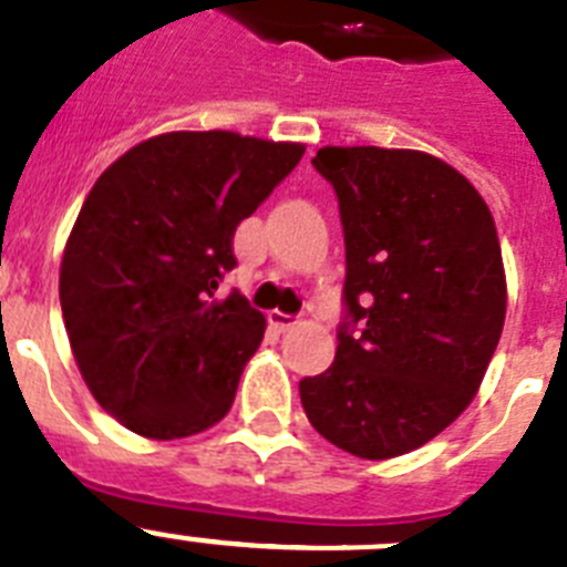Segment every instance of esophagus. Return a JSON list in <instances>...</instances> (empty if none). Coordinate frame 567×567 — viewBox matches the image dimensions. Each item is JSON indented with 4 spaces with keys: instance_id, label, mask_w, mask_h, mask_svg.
<instances>
[{
    "instance_id": "1",
    "label": "esophagus",
    "mask_w": 567,
    "mask_h": 567,
    "mask_svg": "<svg viewBox=\"0 0 567 567\" xmlns=\"http://www.w3.org/2000/svg\"><path fill=\"white\" fill-rule=\"evenodd\" d=\"M269 326H272L278 334H287V331H292L295 326H298V318H292V315H284V311H269Z\"/></svg>"
}]
</instances>
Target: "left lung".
<instances>
[{"label":"left lung","instance_id":"obj_1","mask_svg":"<svg viewBox=\"0 0 567 567\" xmlns=\"http://www.w3.org/2000/svg\"><path fill=\"white\" fill-rule=\"evenodd\" d=\"M340 205L346 284L329 371L300 379L306 419L360 458L410 453L458 419L506 320L495 221L466 176L404 148H320Z\"/></svg>","mask_w":567,"mask_h":567}]
</instances>
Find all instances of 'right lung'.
I'll return each instance as SVG.
<instances>
[{
  "label": "right lung",
  "mask_w": 567,
  "mask_h": 567,
  "mask_svg": "<svg viewBox=\"0 0 567 567\" xmlns=\"http://www.w3.org/2000/svg\"><path fill=\"white\" fill-rule=\"evenodd\" d=\"M300 143L171 132L109 165L61 261V311L92 396L145 439L221 422L264 315L233 289L236 227L292 174Z\"/></svg>",
  "instance_id": "obj_1"
}]
</instances>
